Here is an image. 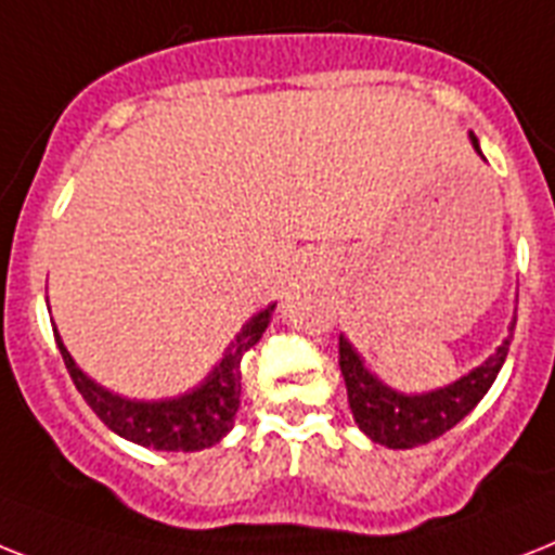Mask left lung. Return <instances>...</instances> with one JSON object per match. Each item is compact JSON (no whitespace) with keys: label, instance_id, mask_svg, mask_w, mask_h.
<instances>
[{"label":"left lung","instance_id":"obj_1","mask_svg":"<svg viewBox=\"0 0 555 555\" xmlns=\"http://www.w3.org/2000/svg\"><path fill=\"white\" fill-rule=\"evenodd\" d=\"M473 147L479 151L476 137H473ZM513 327H516V322L511 324V336L504 339L502 348L490 356L488 362L479 364L476 371H470L453 385L422 396L396 393L379 379H373V373L364 371L362 359L350 348V341L339 336V371L345 376L356 425L362 427L373 441L393 450L418 448V444L439 439L441 434H448L450 427H456L485 399L490 385L496 382L504 359H507V350H511Z\"/></svg>","mask_w":555,"mask_h":555}]
</instances>
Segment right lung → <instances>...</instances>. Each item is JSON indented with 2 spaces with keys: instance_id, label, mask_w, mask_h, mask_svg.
I'll use <instances>...</instances> for the list:
<instances>
[{
  "instance_id": "add662e5",
  "label": "right lung",
  "mask_w": 555,
  "mask_h": 555,
  "mask_svg": "<svg viewBox=\"0 0 555 555\" xmlns=\"http://www.w3.org/2000/svg\"><path fill=\"white\" fill-rule=\"evenodd\" d=\"M273 308L276 305H270L262 313H256L242 327V333L233 341V348L224 353L219 367L196 390L179 396V399H165V402H130V399L107 393L105 387L90 382L76 367V362L70 359L62 339H59V333H53V336H56L59 353L65 359V367L70 373V379H74L76 390L82 393L90 410L114 434L137 441L142 448L191 453V450H205L216 444L233 427L238 396H242V356L262 339Z\"/></svg>"
}]
</instances>
